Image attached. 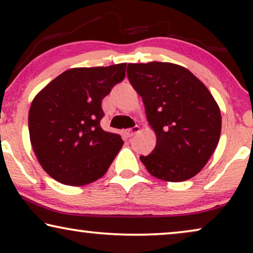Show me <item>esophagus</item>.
<instances>
[{"instance_id": "esophagus-1", "label": "esophagus", "mask_w": 253, "mask_h": 253, "mask_svg": "<svg viewBox=\"0 0 253 253\" xmlns=\"http://www.w3.org/2000/svg\"><path fill=\"white\" fill-rule=\"evenodd\" d=\"M139 130H140V127L138 126H133V127H130V129H126V131H124V132H126L127 138H131V137L133 136V134H136V133L139 132Z\"/></svg>"}]
</instances>
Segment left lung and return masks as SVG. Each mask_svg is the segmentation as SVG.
I'll return each mask as SVG.
<instances>
[{
    "label": "left lung",
    "instance_id": "1",
    "mask_svg": "<svg viewBox=\"0 0 253 253\" xmlns=\"http://www.w3.org/2000/svg\"><path fill=\"white\" fill-rule=\"evenodd\" d=\"M130 84L143 99L157 145L140 161L154 177L183 182L193 177L215 151L221 113L192 72L166 62L127 64Z\"/></svg>",
    "mask_w": 253,
    "mask_h": 253
}]
</instances>
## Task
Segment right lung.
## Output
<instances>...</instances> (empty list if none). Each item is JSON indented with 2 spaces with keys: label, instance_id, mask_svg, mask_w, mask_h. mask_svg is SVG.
Returning a JSON list of instances; mask_svg holds the SVG:
<instances>
[{
  "label": "right lung",
  "instance_id": "add662e5",
  "mask_svg": "<svg viewBox=\"0 0 253 253\" xmlns=\"http://www.w3.org/2000/svg\"><path fill=\"white\" fill-rule=\"evenodd\" d=\"M126 63L75 68L51 81L33 99L30 139L50 177L81 186L102 177L124 141L102 130L101 102L126 77Z\"/></svg>",
  "mask_w": 253,
  "mask_h": 253
}]
</instances>
